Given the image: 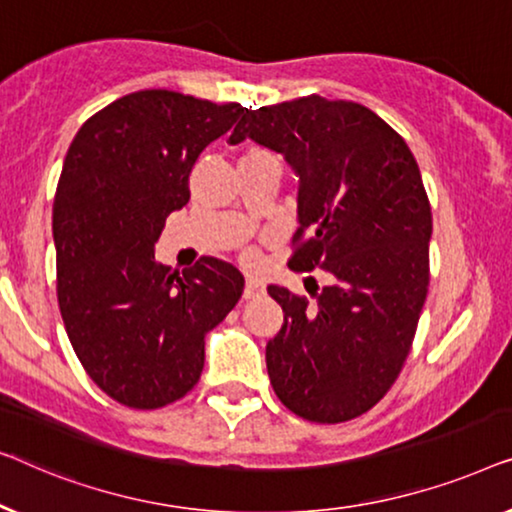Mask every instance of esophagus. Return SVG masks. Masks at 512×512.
<instances>
[{"label":"esophagus","instance_id":"esophagus-1","mask_svg":"<svg viewBox=\"0 0 512 512\" xmlns=\"http://www.w3.org/2000/svg\"><path fill=\"white\" fill-rule=\"evenodd\" d=\"M264 294V283L259 278H246V287H243V297L257 299Z\"/></svg>","mask_w":512,"mask_h":512}]
</instances>
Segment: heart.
Here are the masks:
<instances>
[{
	"instance_id": "1",
	"label": "heart",
	"mask_w": 512,
	"mask_h": 512,
	"mask_svg": "<svg viewBox=\"0 0 512 512\" xmlns=\"http://www.w3.org/2000/svg\"><path fill=\"white\" fill-rule=\"evenodd\" d=\"M248 153H259V150H248ZM248 259H253V255H248Z\"/></svg>"
}]
</instances>
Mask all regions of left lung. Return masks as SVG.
<instances>
[{
	"label": "left lung",
	"instance_id": "1",
	"mask_svg": "<svg viewBox=\"0 0 512 512\" xmlns=\"http://www.w3.org/2000/svg\"><path fill=\"white\" fill-rule=\"evenodd\" d=\"M253 139L299 176L294 271L329 273L315 304L266 290L285 322L266 343L273 392L294 415L336 424L394 385L429 287L431 206L406 141L355 102L320 95L246 109L229 143Z\"/></svg>",
	"mask_w": 512,
	"mask_h": 512
}]
</instances>
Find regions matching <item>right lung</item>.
<instances>
[{"mask_svg":"<svg viewBox=\"0 0 512 512\" xmlns=\"http://www.w3.org/2000/svg\"><path fill=\"white\" fill-rule=\"evenodd\" d=\"M246 111L171 90L115 99L83 122L53 204L57 301L83 369L122 406L185 397L204 369V336L243 294L218 257L171 271L155 259L169 213L190 201V171Z\"/></svg>","mask_w":512,"mask_h":512,"instance_id":"1","label":"right lung"}]
</instances>
